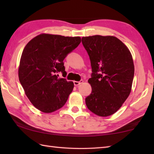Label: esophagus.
<instances>
[{
	"label": "esophagus",
	"mask_w": 154,
	"mask_h": 154,
	"mask_svg": "<svg viewBox=\"0 0 154 154\" xmlns=\"http://www.w3.org/2000/svg\"><path fill=\"white\" fill-rule=\"evenodd\" d=\"M83 82V80H80L79 81H73V83H74V85L75 86H78V85H79L80 84H81Z\"/></svg>",
	"instance_id": "1"
}]
</instances>
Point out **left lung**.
I'll return each instance as SVG.
<instances>
[{"label":"left lung","instance_id":"obj_1","mask_svg":"<svg viewBox=\"0 0 154 154\" xmlns=\"http://www.w3.org/2000/svg\"><path fill=\"white\" fill-rule=\"evenodd\" d=\"M92 68L88 80L92 91L85 98L91 112L100 116L112 115L128 97L134 66L128 49L116 37L96 35L82 38Z\"/></svg>","mask_w":154,"mask_h":154}]
</instances>
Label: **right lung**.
Masks as SVG:
<instances>
[{
    "label": "right lung",
    "instance_id": "right-lung-1",
    "mask_svg": "<svg viewBox=\"0 0 154 154\" xmlns=\"http://www.w3.org/2000/svg\"><path fill=\"white\" fill-rule=\"evenodd\" d=\"M81 41L80 37L42 34L25 46L20 61L19 81L28 99L38 110L52 112L67 102L74 85L59 78V73L67 75L64 59Z\"/></svg>",
    "mask_w": 154,
    "mask_h": 154
}]
</instances>
